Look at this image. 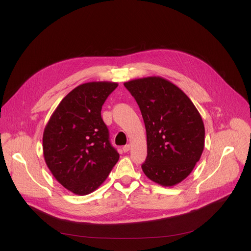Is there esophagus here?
I'll list each match as a JSON object with an SVG mask.
<instances>
[{"label": "esophagus", "mask_w": 251, "mask_h": 251, "mask_svg": "<svg viewBox=\"0 0 251 251\" xmlns=\"http://www.w3.org/2000/svg\"><path fill=\"white\" fill-rule=\"evenodd\" d=\"M129 149H130V146H129V145H126V146H124V147H123L124 152H128V151H129Z\"/></svg>", "instance_id": "esophagus-1"}]
</instances>
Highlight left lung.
I'll use <instances>...</instances> for the list:
<instances>
[{
  "mask_svg": "<svg viewBox=\"0 0 251 251\" xmlns=\"http://www.w3.org/2000/svg\"><path fill=\"white\" fill-rule=\"evenodd\" d=\"M144 119L147 158L142 164L146 176L163 187L184 181L204 149L202 117L187 95L161 76L126 81Z\"/></svg>",
  "mask_w": 251,
  "mask_h": 251,
  "instance_id": "left-lung-1",
  "label": "left lung"
}]
</instances>
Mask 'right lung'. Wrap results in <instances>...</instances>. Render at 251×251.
Here are the masks:
<instances>
[{
    "mask_svg": "<svg viewBox=\"0 0 251 251\" xmlns=\"http://www.w3.org/2000/svg\"><path fill=\"white\" fill-rule=\"evenodd\" d=\"M117 82L90 81L75 88L59 103L46 125L43 153L56 180L75 195L98 189L119 154L109 142L102 106Z\"/></svg>",
    "mask_w": 251,
    "mask_h": 251,
    "instance_id": "right-lung-1",
    "label": "right lung"
}]
</instances>
